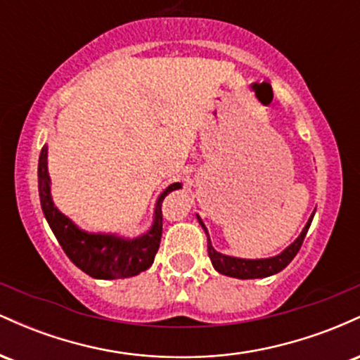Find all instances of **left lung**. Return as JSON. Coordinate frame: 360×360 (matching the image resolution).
I'll return each instance as SVG.
<instances>
[{
	"label": "left lung",
	"mask_w": 360,
	"mask_h": 360,
	"mask_svg": "<svg viewBox=\"0 0 360 360\" xmlns=\"http://www.w3.org/2000/svg\"><path fill=\"white\" fill-rule=\"evenodd\" d=\"M313 214H315V212H313ZM313 214L309 217V220L307 225H304L303 232H301L300 237L296 238L291 245L286 247V249L281 252L279 255H276V257H269V259H238V257H230V255L220 254V252L213 249L205 223L201 221V218L198 217V214L196 217H198V221H200V225L203 226L206 237H208V255L210 259H212L214 269L220 272V274L230 276V278L257 279V278H267V276L278 274V272L283 271L284 267L295 259V255L298 254L301 249V243H303L304 237H307V232L313 220Z\"/></svg>",
	"instance_id": "left-lung-1"
}]
</instances>
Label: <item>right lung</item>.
Listing matches in <instances>:
<instances>
[{"label": "right lung", "mask_w": 360, "mask_h": 360, "mask_svg": "<svg viewBox=\"0 0 360 360\" xmlns=\"http://www.w3.org/2000/svg\"><path fill=\"white\" fill-rule=\"evenodd\" d=\"M179 188H183L181 183L171 184L157 198L154 223L147 233L137 238H123L111 233H88L77 229L53 206L51 177L47 171V146H44L40 152L39 193L42 212L65 255L94 279L131 278L152 266L162 237V201L169 193Z\"/></svg>", "instance_id": "right-lung-1"}]
</instances>
